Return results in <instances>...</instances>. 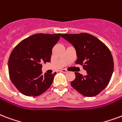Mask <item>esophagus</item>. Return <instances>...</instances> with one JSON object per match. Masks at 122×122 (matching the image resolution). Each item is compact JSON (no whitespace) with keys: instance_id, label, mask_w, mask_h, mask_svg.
Returning <instances> with one entry per match:
<instances>
[{"instance_id":"34e87169","label":"esophagus","mask_w":122,"mask_h":122,"mask_svg":"<svg viewBox=\"0 0 122 122\" xmlns=\"http://www.w3.org/2000/svg\"><path fill=\"white\" fill-rule=\"evenodd\" d=\"M61 72H63V73H66V72H68V70H66V69H61Z\"/></svg>"}]
</instances>
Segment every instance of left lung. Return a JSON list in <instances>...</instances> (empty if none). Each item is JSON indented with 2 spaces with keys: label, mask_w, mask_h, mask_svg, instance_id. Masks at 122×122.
Returning <instances> with one entry per match:
<instances>
[{
  "label": "left lung",
  "mask_w": 122,
  "mask_h": 122,
  "mask_svg": "<svg viewBox=\"0 0 122 122\" xmlns=\"http://www.w3.org/2000/svg\"><path fill=\"white\" fill-rule=\"evenodd\" d=\"M62 37L76 48V64L83 65L87 73L83 76L75 72L76 78L70 83L72 86L85 96L98 95L107 86L113 73L114 62L110 50L89 33H66Z\"/></svg>",
  "instance_id": "left-lung-1"
}]
</instances>
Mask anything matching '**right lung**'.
Here are the masks:
<instances>
[{"label":"right lung","mask_w":122,"mask_h":122,"mask_svg":"<svg viewBox=\"0 0 122 122\" xmlns=\"http://www.w3.org/2000/svg\"><path fill=\"white\" fill-rule=\"evenodd\" d=\"M62 36L34 34L13 48L9 57L8 70L11 81L20 92L37 96L49 89L56 72L43 75L42 63L50 61L52 48Z\"/></svg>","instance_id":"add662e5"}]
</instances>
